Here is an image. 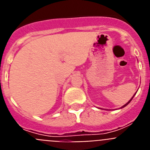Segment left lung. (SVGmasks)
<instances>
[{"mask_svg": "<svg viewBox=\"0 0 150 150\" xmlns=\"http://www.w3.org/2000/svg\"><path fill=\"white\" fill-rule=\"evenodd\" d=\"M135 94H136V93H135ZM135 94H134V96H133V97H132V98H131V99H130V100H128V103H126V104H125V105H123V106H122V107H121V109H122V108H123V107H126V106H127V105H128V104H129L130 102L132 101V99H133V98H134V97Z\"/></svg>", "mask_w": 150, "mask_h": 150, "instance_id": "8db88e82", "label": "left lung"}]
</instances>
